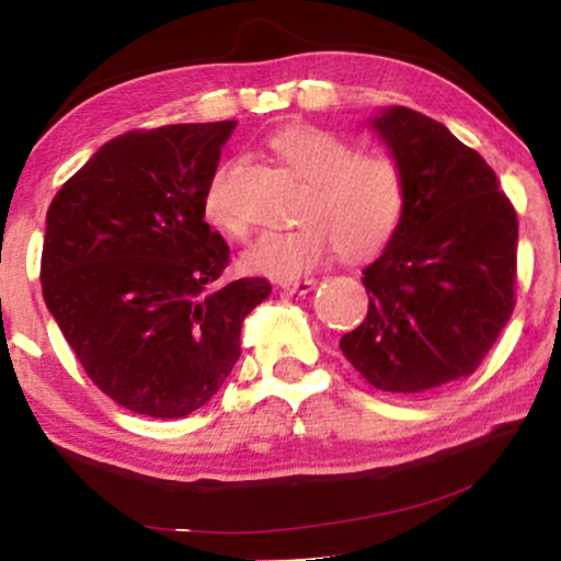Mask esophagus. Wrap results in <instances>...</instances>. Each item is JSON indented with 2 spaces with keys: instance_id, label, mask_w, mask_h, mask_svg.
I'll return each instance as SVG.
<instances>
[{
  "instance_id": "esophagus-1",
  "label": "esophagus",
  "mask_w": 561,
  "mask_h": 561,
  "mask_svg": "<svg viewBox=\"0 0 561 561\" xmlns=\"http://www.w3.org/2000/svg\"><path fill=\"white\" fill-rule=\"evenodd\" d=\"M314 284H317V279H314V277H304V279H289V282H282L279 287H282L284 291H289V294H307V291L314 289Z\"/></svg>"
}]
</instances>
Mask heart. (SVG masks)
I'll use <instances>...</instances> for the list:
<instances>
[{"instance_id": "obj_1", "label": "heart", "mask_w": 561, "mask_h": 561, "mask_svg": "<svg viewBox=\"0 0 561 561\" xmlns=\"http://www.w3.org/2000/svg\"><path fill=\"white\" fill-rule=\"evenodd\" d=\"M270 146L304 180L299 222L260 234L244 252L247 270L297 277L314 270L336 247L346 260H371L391 244L408 201L405 175L391 156L358 153L351 140L317 126L282 130ZM203 210L217 230L242 234L240 217L225 197V170H217L207 185Z\"/></svg>"}]
</instances>
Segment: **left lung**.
Listing matches in <instances>:
<instances>
[{
	"instance_id": "8db88e82",
	"label": "left lung",
	"mask_w": 561,
	"mask_h": 561,
	"mask_svg": "<svg viewBox=\"0 0 561 561\" xmlns=\"http://www.w3.org/2000/svg\"><path fill=\"white\" fill-rule=\"evenodd\" d=\"M374 128L405 175V215L364 270L368 314L339 346L378 391L425 393L472 376L515 311L517 213L443 123L393 106Z\"/></svg>"
}]
</instances>
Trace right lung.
Instances as JSON below:
<instances>
[{
    "label": "right lung",
    "instance_id": "obj_1",
    "mask_svg": "<svg viewBox=\"0 0 561 561\" xmlns=\"http://www.w3.org/2000/svg\"><path fill=\"white\" fill-rule=\"evenodd\" d=\"M237 121L128 130L46 213L42 291L83 371L128 411L185 417L240 358L262 277L222 284L230 247L203 201Z\"/></svg>",
    "mask_w": 561,
    "mask_h": 561
}]
</instances>
